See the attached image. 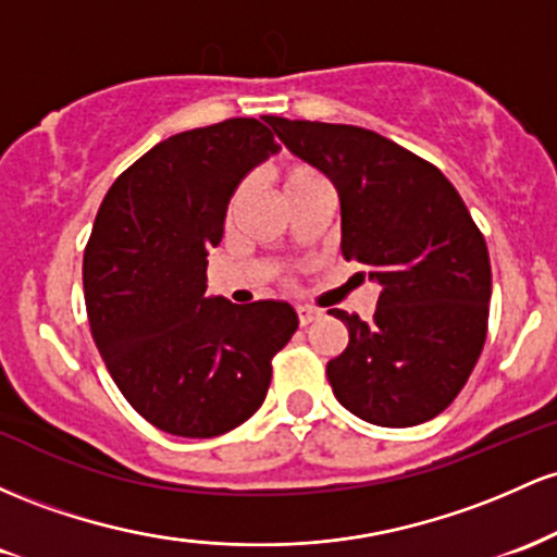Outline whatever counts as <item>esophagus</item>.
Segmentation results:
<instances>
[{
	"label": "esophagus",
	"mask_w": 557,
	"mask_h": 557,
	"mask_svg": "<svg viewBox=\"0 0 557 557\" xmlns=\"http://www.w3.org/2000/svg\"><path fill=\"white\" fill-rule=\"evenodd\" d=\"M318 315H321V312L312 310V308H297V321H299V326H308V323L315 321Z\"/></svg>",
	"instance_id": "esophagus-1"
}]
</instances>
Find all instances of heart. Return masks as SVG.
Masks as SVG:
<instances>
[{"label":"heart","mask_w":557,"mask_h":557,"mask_svg":"<svg viewBox=\"0 0 557 557\" xmlns=\"http://www.w3.org/2000/svg\"><path fill=\"white\" fill-rule=\"evenodd\" d=\"M276 181H278L284 199L295 197V195H299V191L315 189V186H326V181L321 178V173L312 171L310 165H299V162L281 168V171L276 173ZM234 208H236V197L231 199V210Z\"/></svg>","instance_id":"b5f03b06"}]
</instances>
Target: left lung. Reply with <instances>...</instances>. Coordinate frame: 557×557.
I'll list each match as a JSON object with an SVG mask.
<instances>
[{"instance_id":"1","label":"left lung","mask_w":557,"mask_h":557,"mask_svg":"<svg viewBox=\"0 0 557 557\" xmlns=\"http://www.w3.org/2000/svg\"><path fill=\"white\" fill-rule=\"evenodd\" d=\"M268 123L334 184L342 255L381 286L371 321L329 310L349 331L347 349L326 366L331 389L376 426L431 421L463 389L486 339L492 268L471 212L440 168L376 131Z\"/></svg>"}]
</instances>
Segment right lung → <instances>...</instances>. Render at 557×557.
Returning a JSON list of instances; mask_svg holds the SVG:
<instances>
[{"mask_svg": "<svg viewBox=\"0 0 557 557\" xmlns=\"http://www.w3.org/2000/svg\"><path fill=\"white\" fill-rule=\"evenodd\" d=\"M276 152L255 117L184 131L136 160L97 212L84 252L91 336L131 408L168 434L208 440L245 423L297 331L289 302L205 295L236 186Z\"/></svg>", "mask_w": 557, "mask_h": 557, "instance_id": "1", "label": "right lung"}]
</instances>
